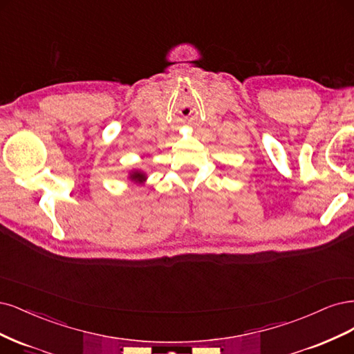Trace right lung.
<instances>
[{
  "label": "right lung",
  "instance_id": "1",
  "mask_svg": "<svg viewBox=\"0 0 354 354\" xmlns=\"http://www.w3.org/2000/svg\"><path fill=\"white\" fill-rule=\"evenodd\" d=\"M128 179H129L131 182H133V184L142 185V184H145L147 175H145V172H142V170H140V169H133V170H131V172H129Z\"/></svg>",
  "mask_w": 354,
  "mask_h": 354
}]
</instances>
